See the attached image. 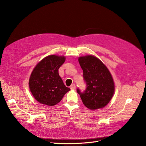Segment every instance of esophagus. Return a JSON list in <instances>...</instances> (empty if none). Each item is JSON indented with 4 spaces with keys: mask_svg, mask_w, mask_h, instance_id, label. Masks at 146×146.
Here are the masks:
<instances>
[{
    "mask_svg": "<svg viewBox=\"0 0 146 146\" xmlns=\"http://www.w3.org/2000/svg\"><path fill=\"white\" fill-rule=\"evenodd\" d=\"M70 88L71 90H75V89H76V85H75V84H72V85H71V86H70Z\"/></svg>",
    "mask_w": 146,
    "mask_h": 146,
    "instance_id": "1",
    "label": "esophagus"
}]
</instances>
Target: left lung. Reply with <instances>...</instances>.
Segmentation results:
<instances>
[{
  "instance_id": "1",
  "label": "left lung",
  "mask_w": 146,
  "mask_h": 146,
  "mask_svg": "<svg viewBox=\"0 0 146 146\" xmlns=\"http://www.w3.org/2000/svg\"><path fill=\"white\" fill-rule=\"evenodd\" d=\"M78 62L83 70L86 88L84 91L77 90L83 104L90 110L105 107L114 92L113 77L102 61L92 55L80 56Z\"/></svg>"
}]
</instances>
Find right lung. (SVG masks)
<instances>
[{"instance_id": "1", "label": "right lung", "mask_w": 146, "mask_h": 146, "mask_svg": "<svg viewBox=\"0 0 146 146\" xmlns=\"http://www.w3.org/2000/svg\"><path fill=\"white\" fill-rule=\"evenodd\" d=\"M64 61V56L52 55L45 57L35 66L29 84L31 92L38 102L55 105L70 91L58 74V69Z\"/></svg>"}]
</instances>
